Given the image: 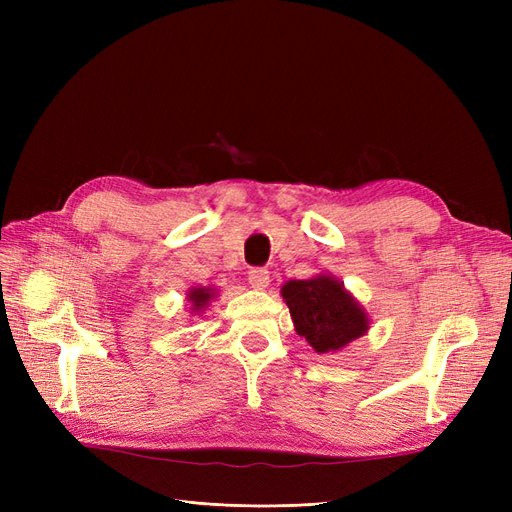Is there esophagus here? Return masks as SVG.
I'll list each match as a JSON object with an SVG mask.
<instances>
[{
	"mask_svg": "<svg viewBox=\"0 0 512 512\" xmlns=\"http://www.w3.org/2000/svg\"><path fill=\"white\" fill-rule=\"evenodd\" d=\"M247 282H250V286L256 288V290H265L269 286V282H271L269 271L267 269H260V267L250 269V273H247Z\"/></svg>",
	"mask_w": 512,
	"mask_h": 512,
	"instance_id": "esophagus-1",
	"label": "esophagus"
}]
</instances>
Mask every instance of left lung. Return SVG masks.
Here are the masks:
<instances>
[{"label":"left lung","instance_id":"1","mask_svg":"<svg viewBox=\"0 0 512 512\" xmlns=\"http://www.w3.org/2000/svg\"><path fill=\"white\" fill-rule=\"evenodd\" d=\"M282 299L290 309L294 331L318 354L339 352L369 331L367 309L331 273L309 280H288Z\"/></svg>","mask_w":512,"mask_h":512}]
</instances>
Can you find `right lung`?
I'll return each mask as SVG.
<instances>
[{
	"label": "right lung",
	"mask_w": 512,
	"mask_h": 512,
	"mask_svg": "<svg viewBox=\"0 0 512 512\" xmlns=\"http://www.w3.org/2000/svg\"><path fill=\"white\" fill-rule=\"evenodd\" d=\"M188 303H190V312L192 314H203L205 309L209 307V303L218 297V288H211V286H194L188 290Z\"/></svg>",
	"instance_id": "obj_1"
}]
</instances>
